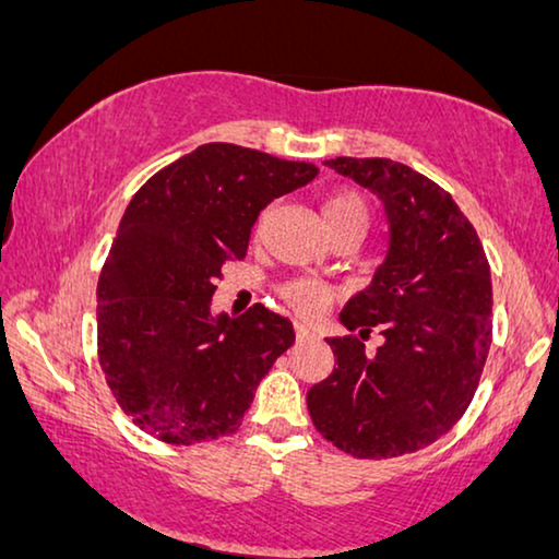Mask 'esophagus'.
<instances>
[{
    "mask_svg": "<svg viewBox=\"0 0 559 559\" xmlns=\"http://www.w3.org/2000/svg\"><path fill=\"white\" fill-rule=\"evenodd\" d=\"M294 331H296V338H298V341H311V338H316V336H313V331H311V329H306L304 323H296Z\"/></svg>",
    "mask_w": 559,
    "mask_h": 559,
    "instance_id": "1",
    "label": "esophagus"
}]
</instances>
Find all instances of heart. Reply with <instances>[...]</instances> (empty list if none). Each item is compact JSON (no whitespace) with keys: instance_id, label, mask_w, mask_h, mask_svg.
<instances>
[{"instance_id":"1","label":"heart","mask_w":559,"mask_h":559,"mask_svg":"<svg viewBox=\"0 0 559 559\" xmlns=\"http://www.w3.org/2000/svg\"><path fill=\"white\" fill-rule=\"evenodd\" d=\"M321 218L329 233H338V230L366 233L371 223V203L369 198L359 193V190H352V188L333 190V193L323 198ZM281 296L283 301L301 316H316L319 311H323V306L331 304L333 290L321 281L296 278V281L283 283Z\"/></svg>"}]
</instances>
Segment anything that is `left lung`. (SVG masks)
<instances>
[{
    "mask_svg": "<svg viewBox=\"0 0 559 559\" xmlns=\"http://www.w3.org/2000/svg\"><path fill=\"white\" fill-rule=\"evenodd\" d=\"M384 200L386 261L341 311L356 333L326 338L331 377L308 389L313 427L356 460L419 452L462 419L492 346V278L477 230L452 195L389 157L326 160Z\"/></svg>",
    "mask_w": 559,
    "mask_h": 559,
    "instance_id": "1",
    "label": "left lung"
}]
</instances>
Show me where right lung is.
Instances as JSON below:
<instances>
[{"mask_svg": "<svg viewBox=\"0 0 559 559\" xmlns=\"http://www.w3.org/2000/svg\"><path fill=\"white\" fill-rule=\"evenodd\" d=\"M316 173L311 163L207 143L132 195L97 281V359L145 435L190 447L238 431L296 333L261 304L213 319L215 281L243 261L258 213Z\"/></svg>", "mask_w": 559, "mask_h": 559, "instance_id": "add662e5", "label": "right lung"}]
</instances>
